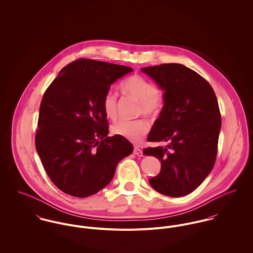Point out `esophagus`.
Instances as JSON below:
<instances>
[{
  "label": "esophagus",
  "instance_id": "esophagus-1",
  "mask_svg": "<svg viewBox=\"0 0 253 253\" xmlns=\"http://www.w3.org/2000/svg\"><path fill=\"white\" fill-rule=\"evenodd\" d=\"M133 154L136 155V156H139V157H142V156H143L142 150H141L140 148H138V147H134V149H133Z\"/></svg>",
  "mask_w": 253,
  "mask_h": 253
}]
</instances>
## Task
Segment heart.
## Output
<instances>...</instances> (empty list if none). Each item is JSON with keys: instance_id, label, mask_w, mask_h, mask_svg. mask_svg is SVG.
<instances>
[{"instance_id": "1", "label": "heart", "mask_w": 253, "mask_h": 253, "mask_svg": "<svg viewBox=\"0 0 253 253\" xmlns=\"http://www.w3.org/2000/svg\"><path fill=\"white\" fill-rule=\"evenodd\" d=\"M122 90L133 96L139 101L138 113L148 118H155L164 106V98L159 87L151 81L140 75H133L121 84ZM102 109L105 116L115 120L118 113V95L112 90H107L102 98ZM150 126L143 120L119 121L112 130L115 134L122 136L131 142L138 143L149 131Z\"/></svg>"}]
</instances>
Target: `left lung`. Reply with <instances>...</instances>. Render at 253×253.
I'll return each instance as SVG.
<instances>
[{
  "instance_id": "left-lung-1",
  "label": "left lung",
  "mask_w": 253,
  "mask_h": 253,
  "mask_svg": "<svg viewBox=\"0 0 253 253\" xmlns=\"http://www.w3.org/2000/svg\"><path fill=\"white\" fill-rule=\"evenodd\" d=\"M141 71L166 91L164 108L147 140L169 142L143 150L162 166L149 182L163 195L186 196L202 184L215 164L221 127L216 95L206 79L182 64H161Z\"/></svg>"
}]
</instances>
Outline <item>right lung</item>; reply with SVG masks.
Returning <instances> with one entry per match:
<instances>
[{
    "label": "right lung",
    "instance_id": "obj_1",
    "mask_svg": "<svg viewBox=\"0 0 253 253\" xmlns=\"http://www.w3.org/2000/svg\"><path fill=\"white\" fill-rule=\"evenodd\" d=\"M132 68L80 58L62 68L43 93L36 150L52 183L77 198L91 196L112 180L118 163L133 146L107 136L102 98L110 85Z\"/></svg>",
    "mask_w": 253,
    "mask_h": 253
}]
</instances>
